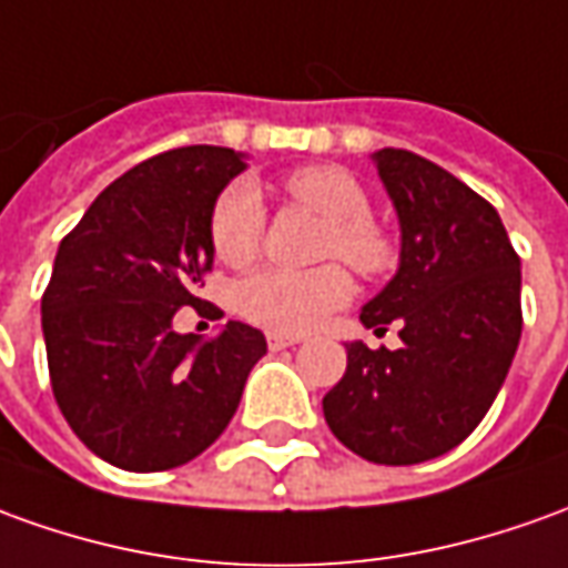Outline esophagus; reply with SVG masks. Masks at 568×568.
<instances>
[{
  "label": "esophagus",
  "mask_w": 568,
  "mask_h": 568,
  "mask_svg": "<svg viewBox=\"0 0 568 568\" xmlns=\"http://www.w3.org/2000/svg\"><path fill=\"white\" fill-rule=\"evenodd\" d=\"M265 339H268V349L272 352L291 349V346H296V343H303V336L300 334H277V331H272Z\"/></svg>",
  "instance_id": "1"
}]
</instances>
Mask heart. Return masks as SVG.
Listing matches in <instances>:
<instances>
[{
	"label": "heart",
	"instance_id": "1",
	"mask_svg": "<svg viewBox=\"0 0 568 568\" xmlns=\"http://www.w3.org/2000/svg\"><path fill=\"white\" fill-rule=\"evenodd\" d=\"M293 201L327 222L322 256H339L358 275H381L396 262V244L371 222L365 185L339 166H303L284 179ZM265 229L262 197L250 182H232L210 216V241L225 265L241 268L256 260ZM349 275L339 265L312 272L260 268L237 284V312L277 334H303L349 300Z\"/></svg>",
	"mask_w": 568,
	"mask_h": 568
}]
</instances>
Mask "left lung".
<instances>
[{
	"mask_svg": "<svg viewBox=\"0 0 568 568\" xmlns=\"http://www.w3.org/2000/svg\"><path fill=\"white\" fill-rule=\"evenodd\" d=\"M396 206L402 250L393 281L362 306L398 349L346 343V374L324 396L336 439L386 467L452 452L491 408L519 334V256L498 210L452 172L402 148L374 154Z\"/></svg>",
	"mask_w": 568,
	"mask_h": 568,
	"instance_id": "left-lung-1",
	"label": "left lung"
}]
</instances>
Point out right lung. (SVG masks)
<instances>
[{
  "mask_svg": "<svg viewBox=\"0 0 568 568\" xmlns=\"http://www.w3.org/2000/svg\"><path fill=\"white\" fill-rule=\"evenodd\" d=\"M244 154L191 144L144 160L98 194L61 241L42 293L58 408L80 442L120 470L182 467L222 436L253 365L256 327L179 334L213 265L210 216Z\"/></svg>",
  "mask_w": 568,
  "mask_h": 568,
  "instance_id": "1",
  "label": "right lung"
}]
</instances>
